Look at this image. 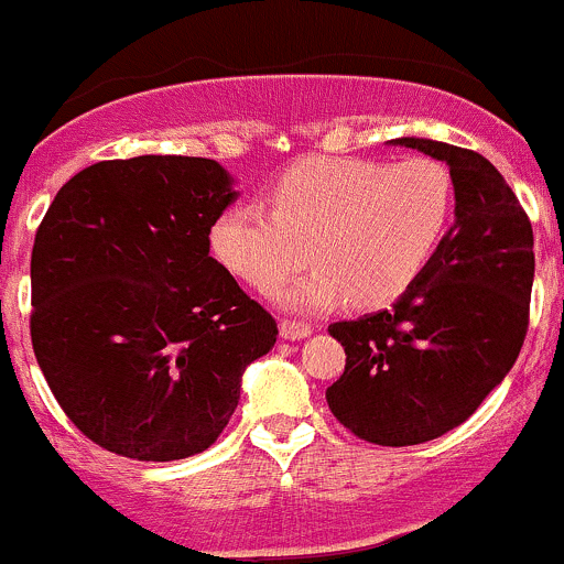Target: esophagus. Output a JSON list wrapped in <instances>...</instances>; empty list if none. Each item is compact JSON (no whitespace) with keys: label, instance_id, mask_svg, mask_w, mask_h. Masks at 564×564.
<instances>
[{"label":"esophagus","instance_id":"1","mask_svg":"<svg viewBox=\"0 0 564 564\" xmlns=\"http://www.w3.org/2000/svg\"><path fill=\"white\" fill-rule=\"evenodd\" d=\"M280 334L284 339H304V337H310L312 328L306 326V323H299V321H282Z\"/></svg>","mask_w":564,"mask_h":564}]
</instances>
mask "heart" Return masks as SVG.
Listing matches in <instances>:
<instances>
[{
  "mask_svg": "<svg viewBox=\"0 0 564 564\" xmlns=\"http://www.w3.org/2000/svg\"><path fill=\"white\" fill-rule=\"evenodd\" d=\"M268 210L236 203L210 225V252L252 288H274L306 263L304 280L271 299L290 312H317L348 299L383 306L411 288L455 214V177L442 161L306 159L265 194Z\"/></svg>",
  "mask_w": 564,
  "mask_h": 564,
  "instance_id": "heart-1",
  "label": "heart"
}]
</instances>
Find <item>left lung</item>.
<instances>
[{
    "label": "left lung",
    "instance_id": "8db88e82",
    "mask_svg": "<svg viewBox=\"0 0 564 564\" xmlns=\"http://www.w3.org/2000/svg\"><path fill=\"white\" fill-rule=\"evenodd\" d=\"M389 144L449 166L455 225L389 310L328 326L345 348V372L326 400L365 442L411 447L464 425L516 365L529 326L534 238L485 155L422 137Z\"/></svg>",
    "mask_w": 564,
    "mask_h": 564
}]
</instances>
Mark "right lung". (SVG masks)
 <instances>
[{"instance_id": "add662e5", "label": "right lung", "mask_w": 564, "mask_h": 564, "mask_svg": "<svg viewBox=\"0 0 564 564\" xmlns=\"http://www.w3.org/2000/svg\"><path fill=\"white\" fill-rule=\"evenodd\" d=\"M214 159L98 161L48 205L32 247V348L68 420L122 458L208 449L276 321L210 258L238 199Z\"/></svg>"}]
</instances>
